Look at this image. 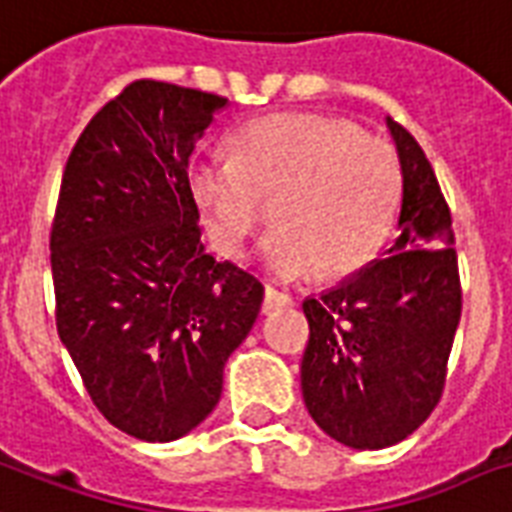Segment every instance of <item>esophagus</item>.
<instances>
[{
	"label": "esophagus",
	"instance_id": "obj_1",
	"mask_svg": "<svg viewBox=\"0 0 512 512\" xmlns=\"http://www.w3.org/2000/svg\"><path fill=\"white\" fill-rule=\"evenodd\" d=\"M284 306H292L290 295H287V292L273 290V287H265V298H263L265 314H271V311H276V308H284Z\"/></svg>",
	"mask_w": 512,
	"mask_h": 512
}]
</instances>
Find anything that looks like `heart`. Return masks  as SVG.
I'll return each mask as SVG.
<instances>
[{
    "label": "heart",
    "mask_w": 512,
    "mask_h": 512,
    "mask_svg": "<svg viewBox=\"0 0 512 512\" xmlns=\"http://www.w3.org/2000/svg\"><path fill=\"white\" fill-rule=\"evenodd\" d=\"M236 158L201 155L187 185L220 252L236 257L271 220L260 263L279 279L349 276L378 255L395 228L403 166L392 144L349 120L279 112L233 136Z\"/></svg>",
    "instance_id": "b5f03b06"
}]
</instances>
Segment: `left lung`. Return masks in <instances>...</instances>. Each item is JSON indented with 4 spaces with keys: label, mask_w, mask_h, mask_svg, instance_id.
Here are the masks:
<instances>
[{
    "label": "left lung",
    "mask_w": 512,
    "mask_h": 512,
    "mask_svg": "<svg viewBox=\"0 0 512 512\" xmlns=\"http://www.w3.org/2000/svg\"><path fill=\"white\" fill-rule=\"evenodd\" d=\"M403 166L400 236L384 255L303 300V400L319 429L349 448L395 446L427 421L446 384L462 317L451 212L419 142L392 117Z\"/></svg>",
    "instance_id": "1"
}]
</instances>
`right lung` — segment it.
Returning a JSON list of instances; mask_svg holds the SVG:
<instances>
[{
    "label": "right lung",
    "instance_id": "right-lung-1",
    "mask_svg": "<svg viewBox=\"0 0 512 512\" xmlns=\"http://www.w3.org/2000/svg\"><path fill=\"white\" fill-rule=\"evenodd\" d=\"M214 93L136 80L66 161L50 268L58 338L109 424L169 443L214 411L263 303L255 273L206 252L187 163Z\"/></svg>",
    "mask_w": 512,
    "mask_h": 512
}]
</instances>
